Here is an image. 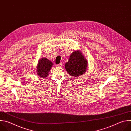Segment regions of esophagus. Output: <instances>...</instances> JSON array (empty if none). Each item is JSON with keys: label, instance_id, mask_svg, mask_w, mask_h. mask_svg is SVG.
Returning <instances> with one entry per match:
<instances>
[{"label": "esophagus", "instance_id": "1", "mask_svg": "<svg viewBox=\"0 0 131 131\" xmlns=\"http://www.w3.org/2000/svg\"><path fill=\"white\" fill-rule=\"evenodd\" d=\"M58 66L59 67H62V66H63V63H62V62H61L59 65H58Z\"/></svg>", "mask_w": 131, "mask_h": 131}]
</instances>
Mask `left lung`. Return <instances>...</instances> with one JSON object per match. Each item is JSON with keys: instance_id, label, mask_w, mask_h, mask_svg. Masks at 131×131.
Here are the masks:
<instances>
[{"instance_id": "1", "label": "left lung", "mask_w": 131, "mask_h": 131, "mask_svg": "<svg viewBox=\"0 0 131 131\" xmlns=\"http://www.w3.org/2000/svg\"><path fill=\"white\" fill-rule=\"evenodd\" d=\"M88 62L80 50L73 52L70 55L68 61L66 63L65 67L72 77H77L84 74L87 70Z\"/></svg>"}]
</instances>
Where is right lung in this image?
<instances>
[{
  "mask_svg": "<svg viewBox=\"0 0 131 131\" xmlns=\"http://www.w3.org/2000/svg\"><path fill=\"white\" fill-rule=\"evenodd\" d=\"M53 63L46 58H43L39 60L36 67L37 74L41 78H46L51 68Z\"/></svg>",
  "mask_w": 131,
  "mask_h": 131,
  "instance_id": "obj_1",
  "label": "right lung"
}]
</instances>
